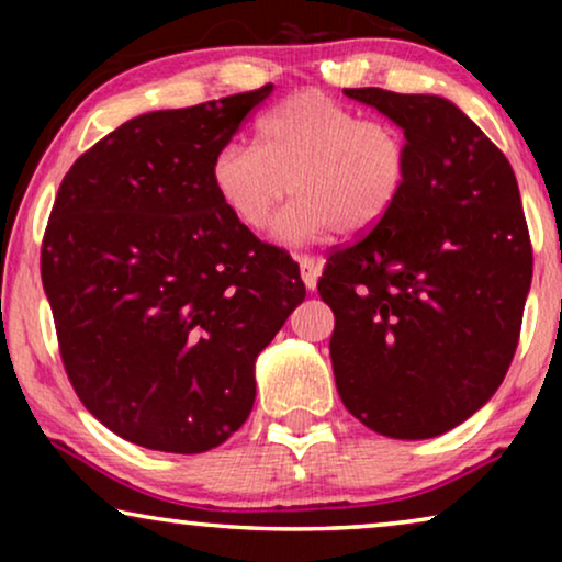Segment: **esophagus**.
Segmentation results:
<instances>
[{
    "label": "esophagus",
    "instance_id": "esophagus-1",
    "mask_svg": "<svg viewBox=\"0 0 562 562\" xmlns=\"http://www.w3.org/2000/svg\"><path fill=\"white\" fill-rule=\"evenodd\" d=\"M299 268H302V281H304V286L310 289V291H314L317 289V276H319V260L314 258V256H299Z\"/></svg>",
    "mask_w": 562,
    "mask_h": 562
}]
</instances>
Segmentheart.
Returning <instances> with one entry per match:
<instances>
[{
  "instance_id": "1",
  "label": "heart",
  "mask_w": 562,
  "mask_h": 562,
  "mask_svg": "<svg viewBox=\"0 0 562 562\" xmlns=\"http://www.w3.org/2000/svg\"><path fill=\"white\" fill-rule=\"evenodd\" d=\"M412 140L398 122L363 117L317 89L296 91L260 114L256 148L227 140L210 164L212 189L237 225L260 233L276 206L296 194L273 225L283 245L366 235L402 199Z\"/></svg>"
}]
</instances>
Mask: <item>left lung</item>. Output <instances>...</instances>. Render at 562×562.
Returning <instances> with one entry per match:
<instances>
[{
	"label": "left lung",
	"mask_w": 562,
	"mask_h": 562,
	"mask_svg": "<svg viewBox=\"0 0 562 562\" xmlns=\"http://www.w3.org/2000/svg\"><path fill=\"white\" fill-rule=\"evenodd\" d=\"M398 122L412 173L389 217L329 252V356L352 417L396 440L458 427L519 342L532 243L509 160L442 97L345 89Z\"/></svg>",
	"instance_id": "obj_1"
}]
</instances>
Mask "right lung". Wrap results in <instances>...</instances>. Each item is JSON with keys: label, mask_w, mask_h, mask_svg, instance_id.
Returning a JSON list of instances; mask_svg holds the SVG:
<instances>
[{"label": "right lung", "mask_w": 562, "mask_h": 562, "mask_svg": "<svg viewBox=\"0 0 562 562\" xmlns=\"http://www.w3.org/2000/svg\"><path fill=\"white\" fill-rule=\"evenodd\" d=\"M271 83L125 122L76 158L43 235L41 273L81 404L140 448L194 456L243 427L258 352L299 302L286 250L214 194V150Z\"/></svg>", "instance_id": "right-lung-1"}]
</instances>
